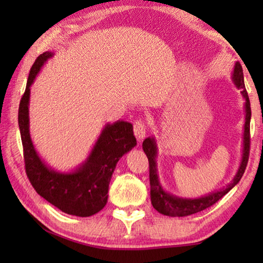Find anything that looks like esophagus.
<instances>
[{
	"mask_svg": "<svg viewBox=\"0 0 263 263\" xmlns=\"http://www.w3.org/2000/svg\"><path fill=\"white\" fill-rule=\"evenodd\" d=\"M133 131H135V136L139 141L144 139L146 136V131H147V127H146L145 123L142 121H137L135 123V126H133Z\"/></svg>",
	"mask_w": 263,
	"mask_h": 263,
	"instance_id": "34e87169",
	"label": "esophagus"
}]
</instances>
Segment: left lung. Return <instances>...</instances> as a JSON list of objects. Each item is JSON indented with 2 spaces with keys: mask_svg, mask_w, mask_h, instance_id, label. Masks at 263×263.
Here are the masks:
<instances>
[{
  "mask_svg": "<svg viewBox=\"0 0 263 263\" xmlns=\"http://www.w3.org/2000/svg\"><path fill=\"white\" fill-rule=\"evenodd\" d=\"M232 80L238 89L241 90L242 97L245 99V126H243V148H242V158L240 162V167L235 174L233 181L229 185L224 186L215 193H211L206 196L198 198H181L176 197L174 195L166 193L160 184L158 169H157V154L158 148L155 144L154 138H146L142 142V149L145 154L147 155L149 162V184H151V202H152L153 208L158 212L162 213L164 216L169 217H184L190 216L194 213L205 210L210 208L216 202L219 201L221 197L229 193L233 186L238 183L241 179L245 169H246L248 158H249V147H251V135H249V124H251V103H249V97L247 94L246 88H245L243 82V73L242 67L240 62H235Z\"/></svg>",
  "mask_w": 263,
  "mask_h": 263,
  "instance_id": "left-lung-1",
  "label": "left lung"
}]
</instances>
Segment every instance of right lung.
Segmentation results:
<instances>
[{
    "label": "right lung",
    "mask_w": 263,
    "mask_h": 263,
    "mask_svg": "<svg viewBox=\"0 0 263 263\" xmlns=\"http://www.w3.org/2000/svg\"><path fill=\"white\" fill-rule=\"evenodd\" d=\"M53 55L45 52L31 67L18 109V125L23 144L25 172L34 190L67 215L89 217L101 211L108 202L109 183L116 164L137 145L131 123L106 124L84 163L70 173L48 168L35 152L29 130L30 87L42 66Z\"/></svg>",
    "instance_id": "right-lung-1"
}]
</instances>
